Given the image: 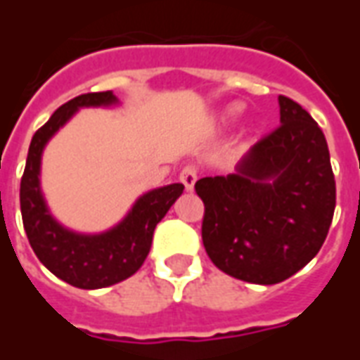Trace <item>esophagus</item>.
Masks as SVG:
<instances>
[{"label":"esophagus","mask_w":360,"mask_h":360,"mask_svg":"<svg viewBox=\"0 0 360 360\" xmlns=\"http://www.w3.org/2000/svg\"><path fill=\"white\" fill-rule=\"evenodd\" d=\"M179 179H181V183L185 185V188H187L188 193H191V191H195V183H196V179H198L195 167H191V165H188V167H185V169L181 172Z\"/></svg>","instance_id":"obj_1"}]
</instances>
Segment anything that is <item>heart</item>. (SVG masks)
<instances>
[{
    "instance_id": "b5f03b06",
    "label": "heart",
    "mask_w": 360,
    "mask_h": 360,
    "mask_svg": "<svg viewBox=\"0 0 360 360\" xmlns=\"http://www.w3.org/2000/svg\"><path fill=\"white\" fill-rule=\"evenodd\" d=\"M239 113H241V105L239 103H233V105H229L226 110L219 113V119L224 121V123H231L235 119L239 117Z\"/></svg>"
}]
</instances>
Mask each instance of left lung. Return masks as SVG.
<instances>
[{"label":"left lung","mask_w":360,"mask_h":360,"mask_svg":"<svg viewBox=\"0 0 360 360\" xmlns=\"http://www.w3.org/2000/svg\"><path fill=\"white\" fill-rule=\"evenodd\" d=\"M281 125L233 173L196 181L202 243L231 278L274 285L304 268L324 245L335 208L328 142L309 111L279 96Z\"/></svg>","instance_id":"1"}]
</instances>
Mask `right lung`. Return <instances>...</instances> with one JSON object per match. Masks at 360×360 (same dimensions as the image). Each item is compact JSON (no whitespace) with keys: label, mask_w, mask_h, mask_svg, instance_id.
<instances>
[{"label":"right lung","mask_w":360,"mask_h":360,"mask_svg":"<svg viewBox=\"0 0 360 360\" xmlns=\"http://www.w3.org/2000/svg\"><path fill=\"white\" fill-rule=\"evenodd\" d=\"M117 103V96L108 90L77 96L58 108L32 136L20 179V214L30 247L53 276L79 289H102L131 278L148 257L156 226L185 188L181 183L152 188L134 200L125 218L102 233H79L53 218L40 185L46 144L81 108Z\"/></svg>","instance_id":"1"}]
</instances>
